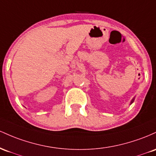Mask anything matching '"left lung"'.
Masks as SVG:
<instances>
[{
    "label": "left lung",
    "mask_w": 156,
    "mask_h": 156,
    "mask_svg": "<svg viewBox=\"0 0 156 156\" xmlns=\"http://www.w3.org/2000/svg\"><path fill=\"white\" fill-rule=\"evenodd\" d=\"M133 101H134V99H133L132 101H131V103H133Z\"/></svg>",
    "instance_id": "obj_1"
}]
</instances>
